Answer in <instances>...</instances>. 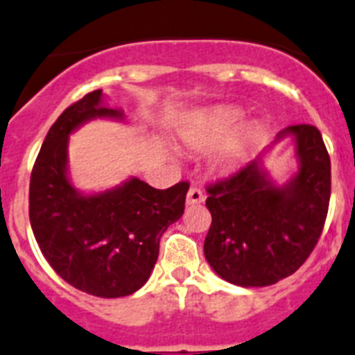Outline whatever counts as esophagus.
<instances>
[{
  "label": "esophagus",
  "mask_w": 355,
  "mask_h": 355,
  "mask_svg": "<svg viewBox=\"0 0 355 355\" xmlns=\"http://www.w3.org/2000/svg\"><path fill=\"white\" fill-rule=\"evenodd\" d=\"M203 201H205V196H203V193H201L200 189H196V187L189 189V193L185 196V203H187V205H200Z\"/></svg>",
  "instance_id": "obj_1"
}]
</instances>
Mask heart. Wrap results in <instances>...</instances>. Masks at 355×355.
<instances>
[{
	"instance_id": "obj_1",
	"label": "heart",
	"mask_w": 355,
	"mask_h": 355,
	"mask_svg": "<svg viewBox=\"0 0 355 355\" xmlns=\"http://www.w3.org/2000/svg\"><path fill=\"white\" fill-rule=\"evenodd\" d=\"M245 122V114L235 107H212L200 111L187 120L180 129V138L184 145L198 154H209L225 143V148L216 161V168L221 173L237 170L244 162L261 138L260 127Z\"/></svg>"
}]
</instances>
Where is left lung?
Masks as SVG:
<instances>
[{"mask_svg":"<svg viewBox=\"0 0 355 355\" xmlns=\"http://www.w3.org/2000/svg\"><path fill=\"white\" fill-rule=\"evenodd\" d=\"M294 141L297 171L277 184L264 159L276 142ZM212 225L205 258L232 285L269 286L295 272L320 239L331 198V159L317 127L290 125L242 170L207 187Z\"/></svg>","mask_w":355,"mask_h":355,"instance_id":"8db88e82","label":"left lung"}]
</instances>
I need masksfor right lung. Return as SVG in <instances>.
<instances>
[{"label": "right lung", "mask_w": 355, "mask_h": 355, "mask_svg": "<svg viewBox=\"0 0 355 355\" xmlns=\"http://www.w3.org/2000/svg\"><path fill=\"white\" fill-rule=\"evenodd\" d=\"M123 122L102 90L67 107L47 132L30 180V223L40 251L60 277L95 297L141 288L159 257V241L184 214L187 182L154 189L138 177L98 193L76 189L69 138L92 120Z\"/></svg>", "instance_id": "add662e5"}]
</instances>
